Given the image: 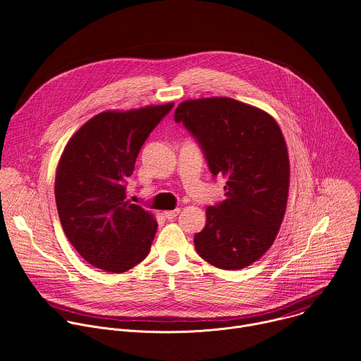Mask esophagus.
I'll return each instance as SVG.
<instances>
[{
  "mask_svg": "<svg viewBox=\"0 0 361 361\" xmlns=\"http://www.w3.org/2000/svg\"><path fill=\"white\" fill-rule=\"evenodd\" d=\"M178 213H180V209L169 210V212H164V217H166L167 220H173V219H176V217L178 216Z\"/></svg>",
  "mask_w": 361,
  "mask_h": 361,
  "instance_id": "34e87169",
  "label": "esophagus"
}]
</instances>
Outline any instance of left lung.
<instances>
[{"label": "left lung", "instance_id": "obj_1", "mask_svg": "<svg viewBox=\"0 0 361 361\" xmlns=\"http://www.w3.org/2000/svg\"><path fill=\"white\" fill-rule=\"evenodd\" d=\"M174 120L197 138L213 176L227 178L226 200L205 210L194 235L198 255L223 270L252 264L273 245L287 207L290 161L277 121L228 97L183 101Z\"/></svg>", "mask_w": 361, "mask_h": 361}]
</instances>
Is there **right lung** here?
<instances>
[{
    "instance_id": "add662e5",
    "label": "right lung",
    "mask_w": 361,
    "mask_h": 361,
    "mask_svg": "<svg viewBox=\"0 0 361 361\" xmlns=\"http://www.w3.org/2000/svg\"><path fill=\"white\" fill-rule=\"evenodd\" d=\"M174 102L102 111L70 138L56 171L63 230L82 259L107 273L141 263L157 231L154 216L127 198L141 145Z\"/></svg>"
}]
</instances>
